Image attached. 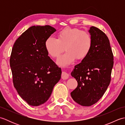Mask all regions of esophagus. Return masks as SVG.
<instances>
[{"mask_svg": "<svg viewBox=\"0 0 125 125\" xmlns=\"http://www.w3.org/2000/svg\"><path fill=\"white\" fill-rule=\"evenodd\" d=\"M61 77H62V78L63 79L65 80V79H67L69 78V75L67 73L65 72V71H63V72L62 73V75H61Z\"/></svg>", "mask_w": 125, "mask_h": 125, "instance_id": "34e87169", "label": "esophagus"}]
</instances>
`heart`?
Listing matches in <instances>:
<instances>
[{
    "instance_id": "obj_1",
    "label": "heart",
    "mask_w": 125,
    "mask_h": 125,
    "mask_svg": "<svg viewBox=\"0 0 125 125\" xmlns=\"http://www.w3.org/2000/svg\"><path fill=\"white\" fill-rule=\"evenodd\" d=\"M57 39L49 37L44 47L50 56L57 57L65 49L64 54L58 57L57 63L62 67L72 64L77 58L82 60L91 51L93 40L90 34L76 28H65L57 33Z\"/></svg>"
}]
</instances>
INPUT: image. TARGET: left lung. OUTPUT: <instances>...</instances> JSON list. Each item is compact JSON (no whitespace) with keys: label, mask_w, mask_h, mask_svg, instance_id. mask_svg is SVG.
<instances>
[{"label":"left lung","mask_w":125,"mask_h":125,"mask_svg":"<svg viewBox=\"0 0 125 125\" xmlns=\"http://www.w3.org/2000/svg\"><path fill=\"white\" fill-rule=\"evenodd\" d=\"M93 40L91 51L75 66L71 75L77 87L71 92L73 100L83 106H90L103 97L111 81L113 55L106 35L94 26L89 30Z\"/></svg>","instance_id":"left-lung-1"}]
</instances>
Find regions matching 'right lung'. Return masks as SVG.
Returning a JSON list of instances; mask_svg holds the SVG:
<instances>
[{"mask_svg": "<svg viewBox=\"0 0 125 125\" xmlns=\"http://www.w3.org/2000/svg\"><path fill=\"white\" fill-rule=\"evenodd\" d=\"M56 31L49 25L33 26L13 45L10 63L14 86L29 105L46 102L61 77V69L48 56L46 39Z\"/></svg>", "mask_w": 125, "mask_h": 125, "instance_id": "right-lung-1", "label": "right lung"}]
</instances>
